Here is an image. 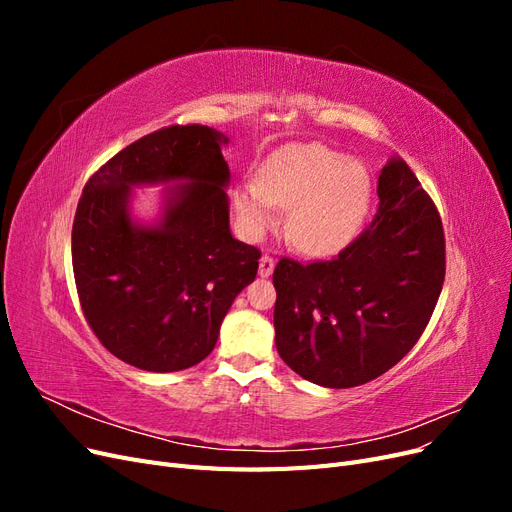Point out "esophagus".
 <instances>
[{"mask_svg": "<svg viewBox=\"0 0 512 512\" xmlns=\"http://www.w3.org/2000/svg\"><path fill=\"white\" fill-rule=\"evenodd\" d=\"M273 267H275L273 258H271L269 254H262L260 265H258V275H260V277H269V275L273 273Z\"/></svg>", "mask_w": 512, "mask_h": 512, "instance_id": "obj_1", "label": "esophagus"}]
</instances>
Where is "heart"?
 I'll return each instance as SVG.
<instances>
[{"label": "heart", "mask_w": 512, "mask_h": 512, "mask_svg": "<svg viewBox=\"0 0 512 512\" xmlns=\"http://www.w3.org/2000/svg\"><path fill=\"white\" fill-rule=\"evenodd\" d=\"M371 177L361 162L324 145H288L262 162L258 177L235 194L245 228L260 232L288 209L286 237L299 252L327 256L361 230L371 203Z\"/></svg>", "instance_id": "heart-1"}]
</instances>
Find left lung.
Here are the masks:
<instances>
[{"label":"left lung","instance_id":"left-lung-1","mask_svg":"<svg viewBox=\"0 0 512 512\" xmlns=\"http://www.w3.org/2000/svg\"><path fill=\"white\" fill-rule=\"evenodd\" d=\"M378 198L374 220L335 258H282L273 271L277 352L327 389L365 384L397 365L442 292L440 213L401 158L382 168Z\"/></svg>","mask_w":512,"mask_h":512}]
</instances>
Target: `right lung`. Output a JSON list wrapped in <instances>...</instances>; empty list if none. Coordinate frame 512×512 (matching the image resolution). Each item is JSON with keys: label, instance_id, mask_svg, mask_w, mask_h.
<instances>
[{"label": "right lung", "instance_id": "add662e5", "mask_svg": "<svg viewBox=\"0 0 512 512\" xmlns=\"http://www.w3.org/2000/svg\"><path fill=\"white\" fill-rule=\"evenodd\" d=\"M228 138L168 126L121 149L85 183L72 224V267L85 320L100 344L145 371L200 363L237 294L254 282L260 250L228 224ZM177 180L156 225L129 213L131 188Z\"/></svg>", "mask_w": 512, "mask_h": 512}]
</instances>
